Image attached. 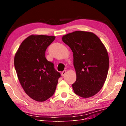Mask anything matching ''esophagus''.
<instances>
[{
    "mask_svg": "<svg viewBox=\"0 0 126 126\" xmlns=\"http://www.w3.org/2000/svg\"><path fill=\"white\" fill-rule=\"evenodd\" d=\"M66 73H67L66 70H63V71L62 72V76L63 77V76H64V75H65L66 74Z\"/></svg>",
    "mask_w": 126,
    "mask_h": 126,
    "instance_id": "obj_1",
    "label": "esophagus"
}]
</instances>
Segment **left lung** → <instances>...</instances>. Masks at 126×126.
I'll list each match as a JSON object with an SVG mask.
<instances>
[{
  "mask_svg": "<svg viewBox=\"0 0 126 126\" xmlns=\"http://www.w3.org/2000/svg\"><path fill=\"white\" fill-rule=\"evenodd\" d=\"M63 43L73 52L76 80L72 84L74 93L89 98L102 88L107 77L109 59L100 39L89 32L76 31L64 35Z\"/></svg>",
  "mask_w": 126,
  "mask_h": 126,
  "instance_id": "obj_1",
  "label": "left lung"
}]
</instances>
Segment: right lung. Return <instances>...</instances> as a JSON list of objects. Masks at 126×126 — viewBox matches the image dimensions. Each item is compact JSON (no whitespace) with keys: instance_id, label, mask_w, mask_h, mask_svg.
Returning <instances> with one entry per match:
<instances>
[{"instance_id":"add662e5","label":"right lung","mask_w":126,"mask_h":126,"mask_svg":"<svg viewBox=\"0 0 126 126\" xmlns=\"http://www.w3.org/2000/svg\"><path fill=\"white\" fill-rule=\"evenodd\" d=\"M54 36L32 35L22 42L15 55L14 64L19 81L26 94L34 100L43 102L56 89L59 72L45 57Z\"/></svg>"}]
</instances>
